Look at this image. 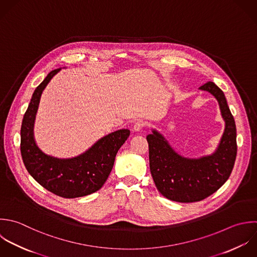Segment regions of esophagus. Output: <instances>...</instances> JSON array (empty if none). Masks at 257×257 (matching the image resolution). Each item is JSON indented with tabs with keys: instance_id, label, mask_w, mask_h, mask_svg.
Masks as SVG:
<instances>
[{
	"instance_id": "obj_1",
	"label": "esophagus",
	"mask_w": 257,
	"mask_h": 257,
	"mask_svg": "<svg viewBox=\"0 0 257 257\" xmlns=\"http://www.w3.org/2000/svg\"><path fill=\"white\" fill-rule=\"evenodd\" d=\"M144 125H145V123H144L143 121H141V120L136 121V122L134 123V125H133V130H134V131H140V130L144 127Z\"/></svg>"
}]
</instances>
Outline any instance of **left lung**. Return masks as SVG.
I'll return each instance as SVG.
<instances>
[{
    "label": "left lung",
    "instance_id": "left-lung-1",
    "mask_svg": "<svg viewBox=\"0 0 257 257\" xmlns=\"http://www.w3.org/2000/svg\"><path fill=\"white\" fill-rule=\"evenodd\" d=\"M199 89L216 98L225 122L215 152L200 158H188L177 153L157 130L152 129L146 137L154 183L164 197L176 202H196L213 194L229 178L236 158V126L224 93L213 82H207Z\"/></svg>",
    "mask_w": 257,
    "mask_h": 257
}]
</instances>
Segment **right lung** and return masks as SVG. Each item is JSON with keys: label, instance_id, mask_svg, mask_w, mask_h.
I'll use <instances>...</instances> for the list:
<instances>
[{"label": "right lung", "instance_id": "obj_1", "mask_svg": "<svg viewBox=\"0 0 257 257\" xmlns=\"http://www.w3.org/2000/svg\"><path fill=\"white\" fill-rule=\"evenodd\" d=\"M60 70L51 71L33 93L21 127V154L28 172L40 185L58 196L76 198L92 194L104 185L130 130L112 132L76 157L57 158L44 153L36 144L34 123L41 95Z\"/></svg>", "mask_w": 257, "mask_h": 257}]
</instances>
